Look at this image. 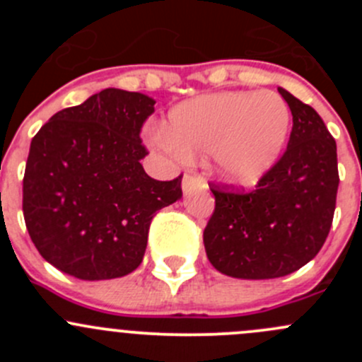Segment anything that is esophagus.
Instances as JSON below:
<instances>
[{
	"label": "esophagus",
	"mask_w": 362,
	"mask_h": 362,
	"mask_svg": "<svg viewBox=\"0 0 362 362\" xmlns=\"http://www.w3.org/2000/svg\"><path fill=\"white\" fill-rule=\"evenodd\" d=\"M199 185L206 187V185L203 184V180L198 182V178H196L194 171H187V173L184 175V178H182V191H184V194H189V192H191L192 189L199 187Z\"/></svg>",
	"instance_id": "1"
}]
</instances>
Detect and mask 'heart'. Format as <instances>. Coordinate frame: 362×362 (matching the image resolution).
<instances>
[{"label": "heart", "mask_w": 362, "mask_h": 362, "mask_svg": "<svg viewBox=\"0 0 362 362\" xmlns=\"http://www.w3.org/2000/svg\"><path fill=\"white\" fill-rule=\"evenodd\" d=\"M291 110L273 90L204 94L171 108L154 140L173 154H210L218 177L231 184L261 178L286 147Z\"/></svg>", "instance_id": "b5f03b06"}]
</instances>
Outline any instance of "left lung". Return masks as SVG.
<instances>
[{"label":"left lung","mask_w":362,"mask_h":362,"mask_svg":"<svg viewBox=\"0 0 362 362\" xmlns=\"http://www.w3.org/2000/svg\"><path fill=\"white\" fill-rule=\"evenodd\" d=\"M293 113L289 145L252 192L214 187L203 233L208 261L233 279L264 280L303 268L322 249L338 192L337 141L310 105L279 87Z\"/></svg>","instance_id":"8db88e82"}]
</instances>
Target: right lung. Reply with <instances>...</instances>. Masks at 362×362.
<instances>
[{"label": "right lung", "instance_id": "right-lung-1", "mask_svg": "<svg viewBox=\"0 0 362 362\" xmlns=\"http://www.w3.org/2000/svg\"><path fill=\"white\" fill-rule=\"evenodd\" d=\"M156 101L105 89L50 117L29 147L25 228L42 257L80 280L119 279L144 261L154 214L182 198V175L159 182L140 160Z\"/></svg>", "mask_w": 362, "mask_h": 362}]
</instances>
